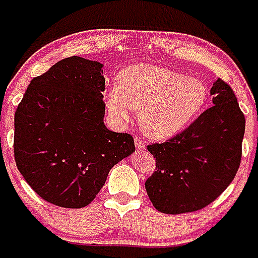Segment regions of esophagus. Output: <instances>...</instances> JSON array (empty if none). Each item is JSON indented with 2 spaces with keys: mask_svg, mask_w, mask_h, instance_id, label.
<instances>
[{
  "mask_svg": "<svg viewBox=\"0 0 258 258\" xmlns=\"http://www.w3.org/2000/svg\"><path fill=\"white\" fill-rule=\"evenodd\" d=\"M134 143H136V147L138 151H143V150H145L146 145H145V141H143L142 138H138V137H136V138H134Z\"/></svg>",
  "mask_w": 258,
  "mask_h": 258,
  "instance_id": "esophagus-1",
  "label": "esophagus"
}]
</instances>
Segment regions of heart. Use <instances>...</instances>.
Returning a JSON list of instances; mask_svg holds the SVG:
<instances>
[{"label": "heart", "instance_id": "heart-1", "mask_svg": "<svg viewBox=\"0 0 258 258\" xmlns=\"http://www.w3.org/2000/svg\"><path fill=\"white\" fill-rule=\"evenodd\" d=\"M207 99L200 80L156 64L131 66L109 86L104 101L109 113L126 121L133 109H141V126L147 136L166 140L192 120Z\"/></svg>", "mask_w": 258, "mask_h": 258}]
</instances>
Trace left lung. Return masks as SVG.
Segmentation results:
<instances>
[{"mask_svg":"<svg viewBox=\"0 0 258 258\" xmlns=\"http://www.w3.org/2000/svg\"><path fill=\"white\" fill-rule=\"evenodd\" d=\"M213 106L190 126L163 143H152L156 168L146 179L152 206L161 213L200 211L232 182L241 160L245 117L234 90L218 79L211 89Z\"/></svg>","mask_w":258,"mask_h":258,"instance_id":"1","label":"left lung"}]
</instances>
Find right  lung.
<instances>
[{
  "mask_svg": "<svg viewBox=\"0 0 258 258\" xmlns=\"http://www.w3.org/2000/svg\"><path fill=\"white\" fill-rule=\"evenodd\" d=\"M103 66L70 56L35 77L18 104L14 156L38 197L61 208H83L109 170L136 150L129 133L103 122Z\"/></svg>",
  "mask_w": 258,
  "mask_h": 258,
  "instance_id": "add662e5",
  "label": "right lung"
}]
</instances>
